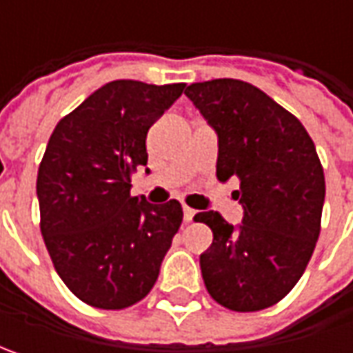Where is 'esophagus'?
<instances>
[{
  "instance_id": "obj_1",
  "label": "esophagus",
  "mask_w": 353,
  "mask_h": 353,
  "mask_svg": "<svg viewBox=\"0 0 353 353\" xmlns=\"http://www.w3.org/2000/svg\"><path fill=\"white\" fill-rule=\"evenodd\" d=\"M183 214H184V222H192V218H194V214H196V212L192 210V208H188V206H184Z\"/></svg>"
}]
</instances>
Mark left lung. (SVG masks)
Instances as JSON below:
<instances>
[{
  "instance_id": "left-lung-1",
  "label": "left lung",
  "mask_w": 353,
  "mask_h": 353,
  "mask_svg": "<svg viewBox=\"0 0 353 353\" xmlns=\"http://www.w3.org/2000/svg\"><path fill=\"white\" fill-rule=\"evenodd\" d=\"M184 94L218 133V181H239V225L198 212L214 239L200 255L218 305L255 312L277 305L303 277L320 236L324 170L305 125L265 92L234 78L196 82Z\"/></svg>"
}]
</instances>
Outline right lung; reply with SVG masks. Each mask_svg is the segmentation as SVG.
Listing matches in <instances>:
<instances>
[{"mask_svg": "<svg viewBox=\"0 0 353 353\" xmlns=\"http://www.w3.org/2000/svg\"><path fill=\"white\" fill-rule=\"evenodd\" d=\"M184 86L108 82L48 139L37 176L41 234L59 277L86 305L121 310L145 299L183 224L179 200L131 196V174L147 165L149 128Z\"/></svg>", "mask_w": 353, "mask_h": 353, "instance_id": "1", "label": "right lung"}]
</instances>
